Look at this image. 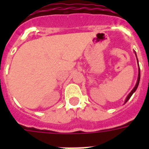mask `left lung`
<instances>
[{
  "label": "left lung",
  "mask_w": 149,
  "mask_h": 149,
  "mask_svg": "<svg viewBox=\"0 0 149 149\" xmlns=\"http://www.w3.org/2000/svg\"><path fill=\"white\" fill-rule=\"evenodd\" d=\"M135 55H136V53H135ZM137 61H138V63H139V60H138V58H137ZM139 81H140V68H139V77H138V80H137L136 84H135V86H134V88H133V90H132V91H131V93H130L129 94L127 95V98H126V100H125V103H126V102L127 101V100H128L130 99V98H131V97H132V94H133V93H134V92H135V91H136L137 88H138V86H139Z\"/></svg>",
  "instance_id": "1"
}]
</instances>
